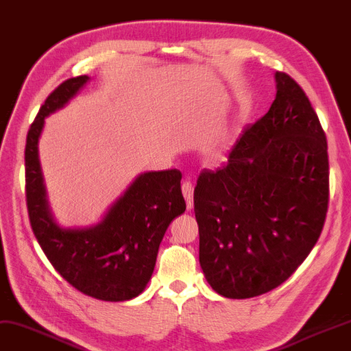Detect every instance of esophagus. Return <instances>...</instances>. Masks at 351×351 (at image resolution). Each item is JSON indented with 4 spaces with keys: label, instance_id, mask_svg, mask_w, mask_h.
I'll return each mask as SVG.
<instances>
[{
    "label": "esophagus",
    "instance_id": "obj_1",
    "mask_svg": "<svg viewBox=\"0 0 351 351\" xmlns=\"http://www.w3.org/2000/svg\"><path fill=\"white\" fill-rule=\"evenodd\" d=\"M181 190H182L184 199L186 202V208L191 209L193 208V202H194V186H193V184L190 181H184Z\"/></svg>",
    "mask_w": 351,
    "mask_h": 351
}]
</instances>
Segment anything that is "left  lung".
<instances>
[{
	"mask_svg": "<svg viewBox=\"0 0 351 351\" xmlns=\"http://www.w3.org/2000/svg\"><path fill=\"white\" fill-rule=\"evenodd\" d=\"M276 97L243 128L226 165L194 189L199 262L218 295L278 287L319 241L329 205L326 133L295 79L276 71Z\"/></svg>",
	"mask_w": 351,
	"mask_h": 351,
	"instance_id": "obj_1",
	"label": "left lung"
}]
</instances>
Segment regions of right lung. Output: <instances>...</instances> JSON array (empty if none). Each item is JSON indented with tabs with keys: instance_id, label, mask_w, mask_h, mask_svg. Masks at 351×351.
Returning <instances> with one entry per match:
<instances>
[{
	"instance_id": "right-lung-1",
	"label": "right lung",
	"mask_w": 351,
	"mask_h": 351,
	"mask_svg": "<svg viewBox=\"0 0 351 351\" xmlns=\"http://www.w3.org/2000/svg\"><path fill=\"white\" fill-rule=\"evenodd\" d=\"M88 79L64 80L32 121L25 145L27 209L37 242L65 281L86 296L121 302L143 291L169 224L185 213L182 175L176 169L141 175L103 221L89 229H61L53 223L38 162V136L45 117L62 108Z\"/></svg>"
}]
</instances>
